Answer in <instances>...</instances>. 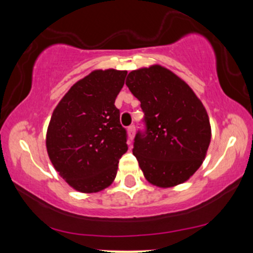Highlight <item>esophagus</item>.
<instances>
[{"instance_id":"esophagus-1","label":"esophagus","mask_w":253,"mask_h":253,"mask_svg":"<svg viewBox=\"0 0 253 253\" xmlns=\"http://www.w3.org/2000/svg\"><path fill=\"white\" fill-rule=\"evenodd\" d=\"M134 130H135V127L133 126V125H132V126H129L128 128H127V132H128V135H129L130 139H132L133 135H134Z\"/></svg>"}]
</instances>
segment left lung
<instances>
[{"instance_id":"1","label":"left lung","mask_w":253,"mask_h":253,"mask_svg":"<svg viewBox=\"0 0 253 253\" xmlns=\"http://www.w3.org/2000/svg\"><path fill=\"white\" fill-rule=\"evenodd\" d=\"M126 85L145 114L146 130L136 133L133 147L145 178L159 188L188 181L205 161L211 138L201 100L158 64L130 71Z\"/></svg>"}]
</instances>
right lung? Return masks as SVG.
I'll return each instance as SVG.
<instances>
[{"label": "right lung", "instance_id": "add662e5", "mask_svg": "<svg viewBox=\"0 0 253 253\" xmlns=\"http://www.w3.org/2000/svg\"><path fill=\"white\" fill-rule=\"evenodd\" d=\"M127 71L95 70L80 80L59 101L46 133L54 169L81 193H97L112 184L119 159L128 150L115 98Z\"/></svg>", "mask_w": 253, "mask_h": 253}]
</instances>
